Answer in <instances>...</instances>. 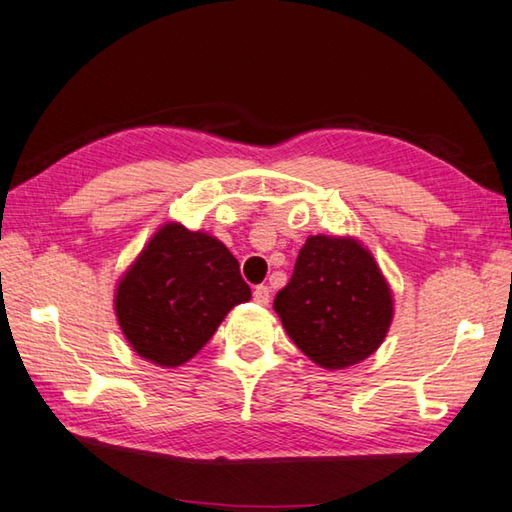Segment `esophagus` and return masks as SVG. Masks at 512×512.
Segmentation results:
<instances>
[{"label": "esophagus", "instance_id": "esophagus-1", "mask_svg": "<svg viewBox=\"0 0 512 512\" xmlns=\"http://www.w3.org/2000/svg\"><path fill=\"white\" fill-rule=\"evenodd\" d=\"M253 300H255L257 304L266 306L268 300H271V291H268V286H257L255 291H253Z\"/></svg>", "mask_w": 512, "mask_h": 512}]
</instances>
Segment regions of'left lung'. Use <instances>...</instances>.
I'll return each instance as SVG.
<instances>
[{"mask_svg": "<svg viewBox=\"0 0 512 512\" xmlns=\"http://www.w3.org/2000/svg\"><path fill=\"white\" fill-rule=\"evenodd\" d=\"M275 311L291 340L324 369L371 356L392 324V291L356 239H306Z\"/></svg>", "mask_w": 512, "mask_h": 512, "instance_id": "obj_1", "label": "left lung"}]
</instances>
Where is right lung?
<instances>
[{"mask_svg": "<svg viewBox=\"0 0 512 512\" xmlns=\"http://www.w3.org/2000/svg\"><path fill=\"white\" fill-rule=\"evenodd\" d=\"M248 300L250 286L219 239L165 224L120 280L116 315L138 356L179 367Z\"/></svg>", "mask_w": 512, "mask_h": 512, "instance_id": "right-lung-1", "label": "right lung"}]
</instances>
